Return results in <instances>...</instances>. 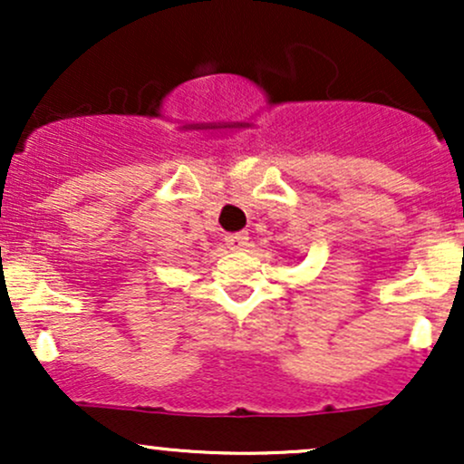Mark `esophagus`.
Instances as JSON below:
<instances>
[{
	"label": "esophagus",
	"mask_w": 464,
	"mask_h": 464,
	"mask_svg": "<svg viewBox=\"0 0 464 464\" xmlns=\"http://www.w3.org/2000/svg\"><path fill=\"white\" fill-rule=\"evenodd\" d=\"M225 242H227V246H228V250H244L248 246V236L246 233H231V236H227L225 237Z\"/></svg>",
	"instance_id": "34e87169"
}]
</instances>
